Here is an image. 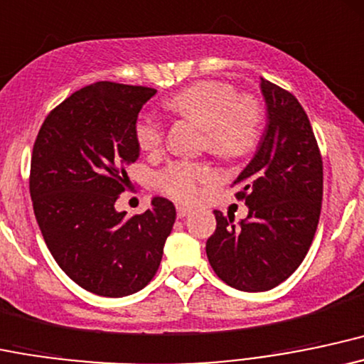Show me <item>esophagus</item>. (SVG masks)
<instances>
[{"instance_id": "esophagus-1", "label": "esophagus", "mask_w": 364, "mask_h": 364, "mask_svg": "<svg viewBox=\"0 0 364 364\" xmlns=\"http://www.w3.org/2000/svg\"><path fill=\"white\" fill-rule=\"evenodd\" d=\"M191 208L189 206H183V204H177V216L178 218H183V216H187L191 213Z\"/></svg>"}]
</instances>
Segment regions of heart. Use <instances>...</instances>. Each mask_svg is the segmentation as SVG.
Segmentation results:
<instances>
[{"mask_svg": "<svg viewBox=\"0 0 364 364\" xmlns=\"http://www.w3.org/2000/svg\"><path fill=\"white\" fill-rule=\"evenodd\" d=\"M165 108L175 115L193 118L206 132L210 151L225 158L246 156L258 144L263 129V109L251 96H237L232 85L201 80L166 100ZM136 139L142 151H158L163 144V125L153 115H142L136 124ZM216 173L208 165L175 161L161 171L158 186L181 201H194L199 189L213 183Z\"/></svg>", "mask_w": 364, "mask_h": 364, "instance_id": "heart-1", "label": "heart"}]
</instances>
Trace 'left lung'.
<instances>
[{"label":"left lung","instance_id":"obj_1","mask_svg":"<svg viewBox=\"0 0 364 364\" xmlns=\"http://www.w3.org/2000/svg\"><path fill=\"white\" fill-rule=\"evenodd\" d=\"M267 129L256 154L239 173L237 199L247 216L215 211L216 230L206 240L211 268L227 285L264 292L303 263L316 232L323 198V161L311 124L291 92L261 77Z\"/></svg>","mask_w":364,"mask_h":364}]
</instances>
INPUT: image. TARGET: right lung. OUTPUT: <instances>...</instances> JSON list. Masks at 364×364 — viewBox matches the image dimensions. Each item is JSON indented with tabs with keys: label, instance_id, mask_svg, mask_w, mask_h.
<instances>
[{
	"label": "right lung",
	"instance_id": "obj_1",
	"mask_svg": "<svg viewBox=\"0 0 364 364\" xmlns=\"http://www.w3.org/2000/svg\"><path fill=\"white\" fill-rule=\"evenodd\" d=\"M154 94L142 85H85L46 117L32 149L28 186L44 242L61 270L97 296L144 289L177 216L158 196L130 218L115 208L141 151L139 112Z\"/></svg>",
	"mask_w": 364,
	"mask_h": 364
}]
</instances>
